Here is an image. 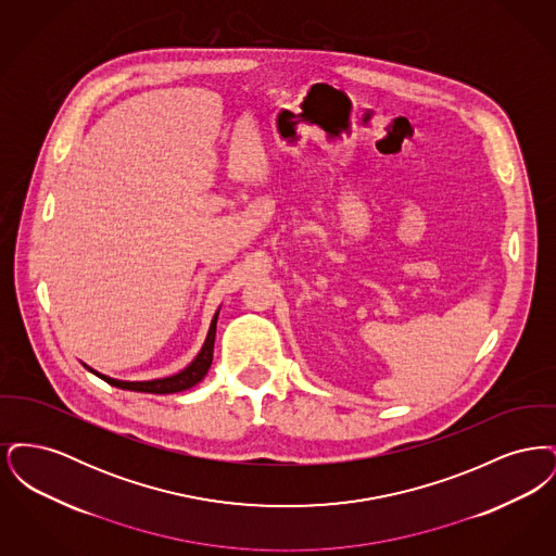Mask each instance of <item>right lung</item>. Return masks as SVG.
I'll list each match as a JSON object with an SVG mask.
<instances>
[{
  "label": "right lung",
  "instance_id": "add662e5",
  "mask_svg": "<svg viewBox=\"0 0 556 556\" xmlns=\"http://www.w3.org/2000/svg\"><path fill=\"white\" fill-rule=\"evenodd\" d=\"M218 313H220V306H218V311H216L214 317H212L206 342L202 345V350L198 352V356L187 365L186 369L179 370V372H175V375L160 377V379H150V381H123V379H114V377L102 375L100 370L91 369V367H87L85 363H83V367L89 370V372L98 375L100 379H104L110 386L121 388V390H129V392H141V394H177V392H186L189 388H193L195 383H200V381L206 377L208 369H211Z\"/></svg>",
  "mask_w": 556,
  "mask_h": 556
}]
</instances>
